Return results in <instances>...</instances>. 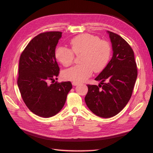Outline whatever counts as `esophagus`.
<instances>
[{
  "instance_id": "esophagus-1",
  "label": "esophagus",
  "mask_w": 153,
  "mask_h": 153,
  "mask_svg": "<svg viewBox=\"0 0 153 153\" xmlns=\"http://www.w3.org/2000/svg\"><path fill=\"white\" fill-rule=\"evenodd\" d=\"M79 84V83L78 82H72V85H74V86H76V85H77Z\"/></svg>"
}]
</instances>
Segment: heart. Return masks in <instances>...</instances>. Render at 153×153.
<instances>
[{"instance_id":"1","label":"heart","mask_w":153,"mask_h":153,"mask_svg":"<svg viewBox=\"0 0 153 153\" xmlns=\"http://www.w3.org/2000/svg\"><path fill=\"white\" fill-rule=\"evenodd\" d=\"M71 50L59 46L55 51V57L64 66L73 62L74 54L79 55L82 64L65 70L62 76L65 79L82 82L95 72L102 71L108 64L111 54V48L106 41L91 34H82L74 37L70 41Z\"/></svg>"}]
</instances>
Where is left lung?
<instances>
[{"label":"left lung","mask_w":153,"mask_h":153,"mask_svg":"<svg viewBox=\"0 0 153 153\" xmlns=\"http://www.w3.org/2000/svg\"><path fill=\"white\" fill-rule=\"evenodd\" d=\"M107 33L112 43V57L95 79L100 82L99 86L87 85L88 92L85 97L91 111L105 118L116 116L126 106L137 77L131 47L118 34L109 31Z\"/></svg>","instance_id":"obj_1"}]
</instances>
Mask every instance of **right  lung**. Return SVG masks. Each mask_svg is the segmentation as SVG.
Here are the masks:
<instances>
[{
    "mask_svg": "<svg viewBox=\"0 0 153 153\" xmlns=\"http://www.w3.org/2000/svg\"><path fill=\"white\" fill-rule=\"evenodd\" d=\"M62 33L50 31L35 37L22 53L19 61L18 86L27 108L39 116L50 118L63 108L70 82L48 84L59 74L55 49Z\"/></svg>",
    "mask_w": 153,
    "mask_h": 153,
    "instance_id": "1",
    "label": "right lung"
}]
</instances>
